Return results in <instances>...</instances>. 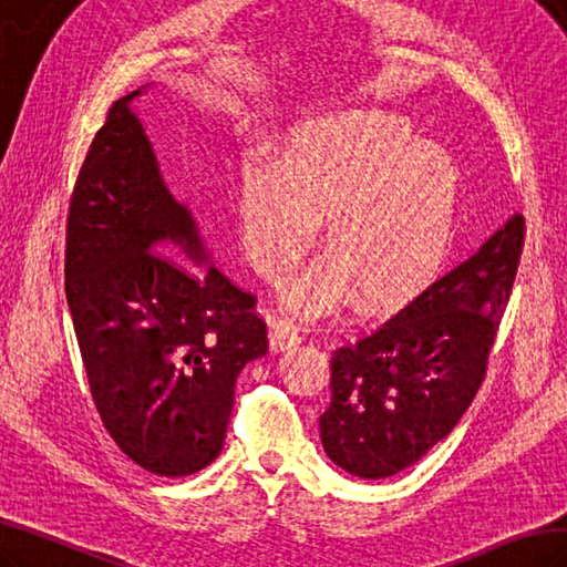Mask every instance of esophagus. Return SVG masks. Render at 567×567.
<instances>
[{
    "label": "esophagus",
    "instance_id": "34e87169",
    "mask_svg": "<svg viewBox=\"0 0 567 567\" xmlns=\"http://www.w3.org/2000/svg\"><path fill=\"white\" fill-rule=\"evenodd\" d=\"M298 343H300V334H298V329L293 327V322H288V320L271 322L269 347H271L274 353L293 349V347H298Z\"/></svg>",
    "mask_w": 567,
    "mask_h": 567
}]
</instances>
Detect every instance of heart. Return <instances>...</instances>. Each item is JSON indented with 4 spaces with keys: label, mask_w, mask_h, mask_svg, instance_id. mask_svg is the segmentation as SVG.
Returning a JSON list of instances; mask_svg holds the SVG:
<instances>
[{
    "label": "heart",
    "mask_w": 567,
    "mask_h": 567,
    "mask_svg": "<svg viewBox=\"0 0 567 567\" xmlns=\"http://www.w3.org/2000/svg\"><path fill=\"white\" fill-rule=\"evenodd\" d=\"M462 173L447 148L375 107L302 122L281 168L247 165L238 195L245 257L279 281L315 236L322 214L327 250L286 286L284 306L320 315L351 291L363 306H390L443 265L457 220Z\"/></svg>",
    "instance_id": "heart-1"
}]
</instances>
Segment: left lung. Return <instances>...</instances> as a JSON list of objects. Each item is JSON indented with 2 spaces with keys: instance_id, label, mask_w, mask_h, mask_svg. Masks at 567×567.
Here are the masks:
<instances>
[{
  "instance_id": "8db88e82",
  "label": "left lung",
  "mask_w": 567,
  "mask_h": 567,
  "mask_svg": "<svg viewBox=\"0 0 567 567\" xmlns=\"http://www.w3.org/2000/svg\"><path fill=\"white\" fill-rule=\"evenodd\" d=\"M524 218L505 224L370 337L331 355L327 457L388 478L425 457L472 404L513 291Z\"/></svg>"
}]
</instances>
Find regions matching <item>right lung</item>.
<instances>
[{
  "instance_id": "1",
  "label": "right lung",
  "mask_w": 567,
  "mask_h": 567,
  "mask_svg": "<svg viewBox=\"0 0 567 567\" xmlns=\"http://www.w3.org/2000/svg\"><path fill=\"white\" fill-rule=\"evenodd\" d=\"M148 89L113 103L81 165L64 276L107 433L146 472L175 478L224 450L236 380L269 341L255 298L214 267L195 214L165 183L132 107Z\"/></svg>"
}]
</instances>
